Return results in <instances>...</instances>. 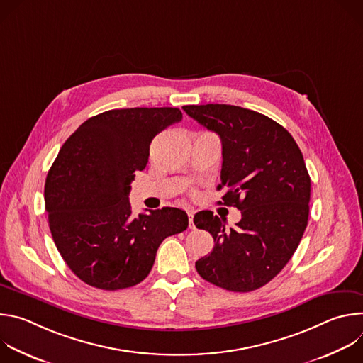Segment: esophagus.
<instances>
[{
	"label": "esophagus",
	"instance_id": "esophagus-1",
	"mask_svg": "<svg viewBox=\"0 0 363 363\" xmlns=\"http://www.w3.org/2000/svg\"><path fill=\"white\" fill-rule=\"evenodd\" d=\"M186 213H188V221H189V228H191V230H194V228H195V225H194V214H195V211H194V210H188Z\"/></svg>",
	"mask_w": 363,
	"mask_h": 363
}]
</instances>
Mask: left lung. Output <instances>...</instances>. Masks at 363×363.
I'll use <instances>...</instances> for the list:
<instances>
[{
    "instance_id": "left-lung-1",
    "label": "left lung",
    "mask_w": 363,
    "mask_h": 363,
    "mask_svg": "<svg viewBox=\"0 0 363 363\" xmlns=\"http://www.w3.org/2000/svg\"><path fill=\"white\" fill-rule=\"evenodd\" d=\"M188 116L221 138L218 189L241 211L234 228L211 211L194 217L214 238L198 274L230 291H252L273 280L294 254L308 220L310 177L293 136L273 119L233 105H188ZM221 203V201H220Z\"/></svg>"
}]
</instances>
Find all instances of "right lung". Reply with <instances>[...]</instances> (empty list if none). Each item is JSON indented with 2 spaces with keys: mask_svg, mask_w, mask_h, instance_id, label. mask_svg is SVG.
Here are the masks:
<instances>
[{
  "mask_svg": "<svg viewBox=\"0 0 363 363\" xmlns=\"http://www.w3.org/2000/svg\"><path fill=\"white\" fill-rule=\"evenodd\" d=\"M182 119L177 108L113 109L82 123L65 142L44 186L48 227L69 269L101 290L136 286L161 242L188 227L172 206L132 217L130 182L160 132Z\"/></svg>",
  "mask_w": 363,
  "mask_h": 363,
  "instance_id": "add662e5",
  "label": "right lung"
}]
</instances>
